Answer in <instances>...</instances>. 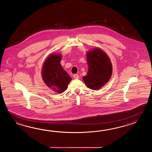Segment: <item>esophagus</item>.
Wrapping results in <instances>:
<instances>
[{
	"label": "esophagus",
	"instance_id": "1",
	"mask_svg": "<svg viewBox=\"0 0 152 152\" xmlns=\"http://www.w3.org/2000/svg\"><path fill=\"white\" fill-rule=\"evenodd\" d=\"M73 77L75 79H79V76L77 74H75V75H73Z\"/></svg>",
	"mask_w": 152,
	"mask_h": 152
}]
</instances>
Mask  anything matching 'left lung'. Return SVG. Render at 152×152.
Wrapping results in <instances>:
<instances>
[{
	"instance_id": "left-lung-1",
	"label": "left lung",
	"mask_w": 152,
	"mask_h": 152,
	"mask_svg": "<svg viewBox=\"0 0 152 152\" xmlns=\"http://www.w3.org/2000/svg\"><path fill=\"white\" fill-rule=\"evenodd\" d=\"M88 72L83 77L87 87L97 90L110 80L113 72L110 59L101 49L94 48L86 53Z\"/></svg>"
}]
</instances>
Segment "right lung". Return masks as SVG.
I'll return each instance as SVG.
<instances>
[{
  "label": "right lung",
  "instance_id": "right-lung-1",
  "mask_svg": "<svg viewBox=\"0 0 152 152\" xmlns=\"http://www.w3.org/2000/svg\"><path fill=\"white\" fill-rule=\"evenodd\" d=\"M61 54H52L48 56L42 68V77L45 85L53 91L62 93L67 88L71 77L60 64Z\"/></svg>",
  "mask_w": 152,
  "mask_h": 152
}]
</instances>
